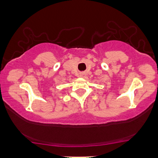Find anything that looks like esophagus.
Instances as JSON below:
<instances>
[{
    "mask_svg": "<svg viewBox=\"0 0 158 158\" xmlns=\"http://www.w3.org/2000/svg\"><path fill=\"white\" fill-rule=\"evenodd\" d=\"M79 77H85V73H81L80 75H79Z\"/></svg>",
    "mask_w": 158,
    "mask_h": 158,
    "instance_id": "obj_1",
    "label": "esophagus"
}]
</instances>
